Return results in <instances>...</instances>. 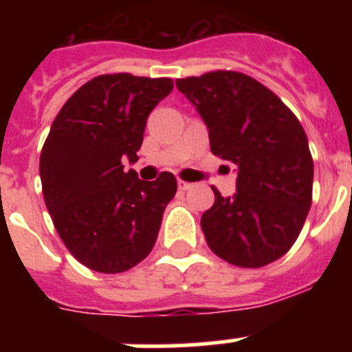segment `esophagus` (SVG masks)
<instances>
[{"label":"esophagus","instance_id":"obj_1","mask_svg":"<svg viewBox=\"0 0 352 352\" xmlns=\"http://www.w3.org/2000/svg\"><path fill=\"white\" fill-rule=\"evenodd\" d=\"M178 188H179V190H188V188H192V183L183 182V179H178Z\"/></svg>","mask_w":352,"mask_h":352}]
</instances>
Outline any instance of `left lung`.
I'll list each match as a JSON object with an SVG mask.
<instances>
[{"instance_id":"1","label":"left lung","mask_w":352,"mask_h":352,"mask_svg":"<svg viewBox=\"0 0 352 352\" xmlns=\"http://www.w3.org/2000/svg\"><path fill=\"white\" fill-rule=\"evenodd\" d=\"M208 126L213 155L236 167V194L201 219L211 250L241 268L280 259L300 236L312 204L309 139L284 102L256 79L231 70L176 79Z\"/></svg>"}]
</instances>
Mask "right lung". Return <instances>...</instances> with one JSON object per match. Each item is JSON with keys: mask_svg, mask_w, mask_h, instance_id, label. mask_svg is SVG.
Instances as JSON below:
<instances>
[{"mask_svg": "<svg viewBox=\"0 0 352 352\" xmlns=\"http://www.w3.org/2000/svg\"><path fill=\"white\" fill-rule=\"evenodd\" d=\"M173 79L98 76L80 86L52 121L40 179L56 231L79 263L121 273L148 256L178 183L173 173L142 182L135 164L146 120Z\"/></svg>", "mask_w": 352, "mask_h": 352, "instance_id": "add662e5", "label": "right lung"}]
</instances>
